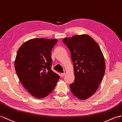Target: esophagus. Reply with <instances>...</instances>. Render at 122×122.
Listing matches in <instances>:
<instances>
[{
    "label": "esophagus",
    "instance_id": "obj_1",
    "mask_svg": "<svg viewBox=\"0 0 122 122\" xmlns=\"http://www.w3.org/2000/svg\"><path fill=\"white\" fill-rule=\"evenodd\" d=\"M60 75H61V77H63V76L65 75V73H61Z\"/></svg>",
    "mask_w": 122,
    "mask_h": 122
}]
</instances>
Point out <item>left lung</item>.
I'll use <instances>...</instances> for the list:
<instances>
[{
	"instance_id": "8db88e82",
	"label": "left lung",
	"mask_w": 122,
	"mask_h": 122,
	"mask_svg": "<svg viewBox=\"0 0 122 122\" xmlns=\"http://www.w3.org/2000/svg\"><path fill=\"white\" fill-rule=\"evenodd\" d=\"M74 66L75 80L70 85L76 97L85 100L97 91L105 72L104 58L96 41L87 35L65 38Z\"/></svg>"
}]
</instances>
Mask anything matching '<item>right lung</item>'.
<instances>
[{
    "label": "right lung",
    "mask_w": 122,
    "mask_h": 122,
    "mask_svg": "<svg viewBox=\"0 0 122 122\" xmlns=\"http://www.w3.org/2000/svg\"><path fill=\"white\" fill-rule=\"evenodd\" d=\"M57 39L34 38L17 52L15 67L23 86L37 98L46 97L54 89L60 76L51 70V51Z\"/></svg>",
    "instance_id": "1"
}]
</instances>
